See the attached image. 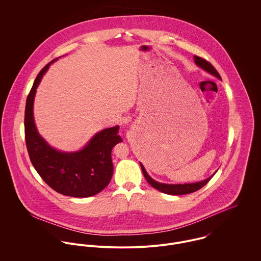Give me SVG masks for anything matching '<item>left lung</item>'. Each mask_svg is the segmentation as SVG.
I'll return each mask as SVG.
<instances>
[{
  "mask_svg": "<svg viewBox=\"0 0 261 261\" xmlns=\"http://www.w3.org/2000/svg\"><path fill=\"white\" fill-rule=\"evenodd\" d=\"M194 59H195V62L198 66H200L201 68H203L204 70L208 71L209 73L218 77L221 79V76L218 73V71L215 69V67L209 62L207 61L206 59L204 58H201L199 56H194ZM141 167H142V171H143V174L146 178V180L148 181L149 185L151 187H153L154 189L163 192V193H166V194H169V195H185V194H190V193H193V192H196L198 190H200L202 187L205 186L210 180L211 178L215 175H213L212 177L202 181V182H198V183H191V184H177V185H169V184H162V183H158L155 182L154 180H152L147 171L145 170L144 166L141 164Z\"/></svg>",
  "mask_w": 261,
  "mask_h": 261,
  "instance_id": "1",
  "label": "left lung"
}]
</instances>
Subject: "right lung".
Returning a JSON list of instances; mask_svg holds the SVG:
<instances>
[{
    "instance_id": "1",
    "label": "right lung",
    "mask_w": 261,
    "mask_h": 261,
    "mask_svg": "<svg viewBox=\"0 0 261 261\" xmlns=\"http://www.w3.org/2000/svg\"><path fill=\"white\" fill-rule=\"evenodd\" d=\"M51 63L38 73L27 96L25 108V141L30 161L43 181L56 192L77 198L93 196L111 182L113 173L112 149L122 142L119 126L96 134L87 146L76 152L52 149L39 136L33 118V102L38 84Z\"/></svg>"
}]
</instances>
